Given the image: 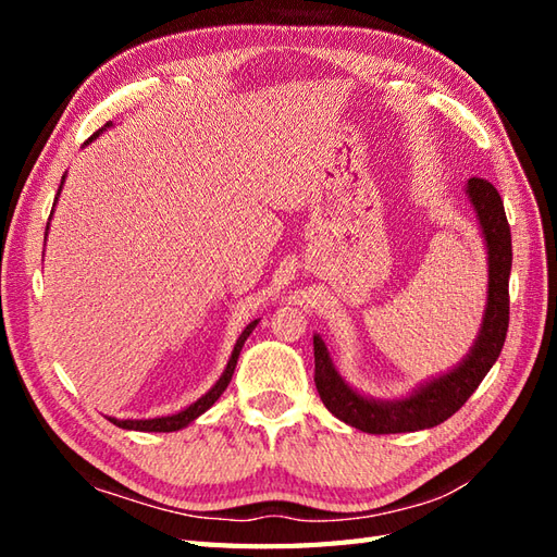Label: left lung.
Returning a JSON list of instances; mask_svg holds the SVG:
<instances>
[{
  "label": "left lung",
  "instance_id": "8db88e82",
  "mask_svg": "<svg viewBox=\"0 0 557 557\" xmlns=\"http://www.w3.org/2000/svg\"><path fill=\"white\" fill-rule=\"evenodd\" d=\"M465 191L474 206L483 246L488 253V292L486 309L479 335L469 354L455 369L413 387L407 397L375 399L354 389L335 369L321 335H313L315 354V387L327 411L363 433H409L433 429L447 421L474 395L479 383L498 361L507 323H510V270H512V234L505 218V206L495 186L479 176H471Z\"/></svg>",
  "mask_w": 557,
  "mask_h": 557
}]
</instances>
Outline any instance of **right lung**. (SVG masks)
<instances>
[{"mask_svg": "<svg viewBox=\"0 0 557 557\" xmlns=\"http://www.w3.org/2000/svg\"><path fill=\"white\" fill-rule=\"evenodd\" d=\"M110 126H112V122L104 124V126L100 128V132H96V134H92V136L86 140V146L90 144V140H96L102 132H108ZM64 180H66V174L62 176V184H59L57 198H59V194H62ZM57 198H54V203H57ZM52 212H54V208H52ZM50 218H52V215H50ZM47 230H50V222H47ZM256 325H258V321L248 323V325L244 327V333L239 335V339H236V345H234V349H232V357H230V361H227V369L222 371L220 381H218L215 385H212L203 397H198V399L194 401V405H188L186 409L176 411V413H170V417H156V419H114V417H110V421H112L114 425H120V429H126V431H144V433H172V431L186 429V425L191 423V421H196V419L200 417V413H206L212 405H215V401L220 399V395L224 393V389H227V385H230V381H232V375H234V369H236V361H239V354H242L244 342H246L248 335L253 333Z\"/></svg>", "mask_w": 557, "mask_h": 557, "instance_id": "1", "label": "right lung"}]
</instances>
